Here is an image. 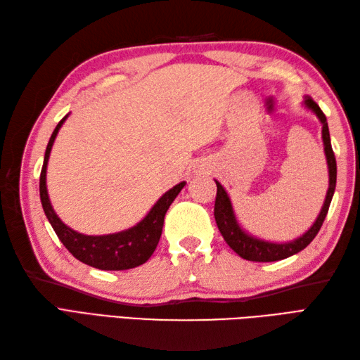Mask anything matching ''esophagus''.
<instances>
[{
  "label": "esophagus",
  "mask_w": 360,
  "mask_h": 360,
  "mask_svg": "<svg viewBox=\"0 0 360 360\" xmlns=\"http://www.w3.org/2000/svg\"><path fill=\"white\" fill-rule=\"evenodd\" d=\"M202 172H205V170H204V168H200V173H202Z\"/></svg>",
  "instance_id": "obj_1"
}]
</instances>
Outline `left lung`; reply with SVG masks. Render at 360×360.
<instances>
[{
    "instance_id": "8db88e82",
    "label": "left lung",
    "mask_w": 360,
    "mask_h": 360,
    "mask_svg": "<svg viewBox=\"0 0 360 360\" xmlns=\"http://www.w3.org/2000/svg\"><path fill=\"white\" fill-rule=\"evenodd\" d=\"M304 106L308 110L316 114L319 120L322 122V139L325 145V156L328 162V172H330V187H328L326 198L323 202V207L320 210L316 223L311 226L307 233H303L300 238L289 243H271L255 238L249 233H246L240 227L238 221L235 218V212L232 207L231 198H229L227 192L223 188V186L217 182V200H215V221L219 229L221 235L226 240V243L231 246L232 250H235L241 258L249 259V262H258V263H269V262H278V259H285L290 255L297 254V252L303 250L308 244L316 238L320 227H322L325 217L330 209V204L333 200L334 190H335V179H338V165H335V156L331 147L330 139V129H328V122L323 111L320 110V106L312 101L311 97L304 98Z\"/></svg>"
}]
</instances>
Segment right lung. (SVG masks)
I'll list each match as a JSON object with an SVG mask.
<instances>
[{"instance_id":"1","label":"right lung","mask_w":360,"mask_h":360,"mask_svg":"<svg viewBox=\"0 0 360 360\" xmlns=\"http://www.w3.org/2000/svg\"><path fill=\"white\" fill-rule=\"evenodd\" d=\"M66 117L60 120L56 129H53L44 153L40 174V200L46 218L49 219L53 232L57 233L63 246L82 263L102 271H125L143 264L155 252L160 233H162L165 213L174 201V198L179 195L182 187L186 186V182H179L178 186L165 192L159 198V201L153 205L148 215L131 229L117 233L97 236L83 235L72 231V229L62 223V219L53 212L48 196V188H46V167H48L52 143L56 141L58 129L62 128Z\"/></svg>"}]
</instances>
